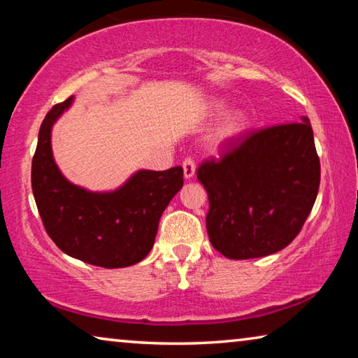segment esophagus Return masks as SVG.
<instances>
[{"instance_id":"1","label":"esophagus","mask_w":358,"mask_h":358,"mask_svg":"<svg viewBox=\"0 0 358 358\" xmlns=\"http://www.w3.org/2000/svg\"><path fill=\"white\" fill-rule=\"evenodd\" d=\"M183 173H185V178H192L194 173H196V162H194L192 157H186L183 161Z\"/></svg>"}]
</instances>
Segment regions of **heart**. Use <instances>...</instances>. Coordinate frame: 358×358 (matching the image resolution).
<instances>
[{
    "label": "heart",
    "instance_id": "b5f03b06",
    "mask_svg": "<svg viewBox=\"0 0 358 358\" xmlns=\"http://www.w3.org/2000/svg\"><path fill=\"white\" fill-rule=\"evenodd\" d=\"M213 108L215 110H222L226 104L222 101L216 99L213 101ZM248 124H250V120H248L246 115L243 112H232L229 113L226 118H224L220 124L216 126V129L213 132V141L216 142V145H229L232 143L234 141L243 134L246 131Z\"/></svg>",
    "mask_w": 358,
    "mask_h": 358
}]
</instances>
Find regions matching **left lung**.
I'll use <instances>...</instances> for the list:
<instances>
[{
    "label": "left lung",
    "mask_w": 358,
    "mask_h": 358,
    "mask_svg": "<svg viewBox=\"0 0 358 358\" xmlns=\"http://www.w3.org/2000/svg\"><path fill=\"white\" fill-rule=\"evenodd\" d=\"M197 180L208 194L207 232L227 259L278 252L310 216L320 162L310 120L248 131L224 145L221 159L205 161Z\"/></svg>",
    "instance_id": "left-lung-1"
}]
</instances>
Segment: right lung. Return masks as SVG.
Masks as SVG:
<instances>
[{"mask_svg":"<svg viewBox=\"0 0 358 358\" xmlns=\"http://www.w3.org/2000/svg\"><path fill=\"white\" fill-rule=\"evenodd\" d=\"M71 104L72 98L53 106L39 129L31 186L41 220L71 257L104 268L134 265L153 248L162 211L183 186V169L138 171L108 192L72 185L55 164L50 143L53 123Z\"/></svg>","mask_w":358,"mask_h":358,"instance_id":"right-lung-1","label":"right lung"}]
</instances>
